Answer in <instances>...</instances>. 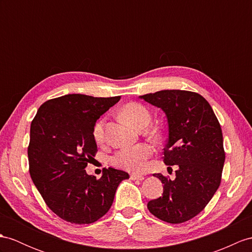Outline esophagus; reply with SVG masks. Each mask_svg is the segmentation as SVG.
<instances>
[{
  "label": "esophagus",
  "mask_w": 252,
  "mask_h": 252,
  "mask_svg": "<svg viewBox=\"0 0 252 252\" xmlns=\"http://www.w3.org/2000/svg\"><path fill=\"white\" fill-rule=\"evenodd\" d=\"M130 180H132V181H143L144 176L140 175V174L132 173V174H130Z\"/></svg>",
  "instance_id": "34e87169"
}]
</instances>
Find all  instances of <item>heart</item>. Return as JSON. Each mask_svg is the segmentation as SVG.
I'll return each instance as SVG.
<instances>
[{
	"mask_svg": "<svg viewBox=\"0 0 252 252\" xmlns=\"http://www.w3.org/2000/svg\"><path fill=\"white\" fill-rule=\"evenodd\" d=\"M121 118L127 124L142 129L151 120L149 110L139 102H129L121 109ZM105 120L101 119L96 122L93 128V137L97 143H101L105 140L103 133ZM152 155V149L146 144H137L133 146L123 147L111 158V162L115 167L128 171H141L145 165V160Z\"/></svg>",
	"mask_w": 252,
	"mask_h": 252,
	"instance_id": "1",
	"label": "heart"
}]
</instances>
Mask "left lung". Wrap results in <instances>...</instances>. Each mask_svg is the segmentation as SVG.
Wrapping results in <instances>:
<instances>
[{
  "instance_id": "obj_1",
  "label": "left lung",
  "mask_w": 252,
  "mask_h": 252,
  "mask_svg": "<svg viewBox=\"0 0 252 252\" xmlns=\"http://www.w3.org/2000/svg\"><path fill=\"white\" fill-rule=\"evenodd\" d=\"M140 98L165 113L163 162L169 169L177 167L173 181L154 174L163 184V193L147 208L165 222H185L204 210L221 182L225 159L221 127L208 101L194 92L163 90Z\"/></svg>"
}]
</instances>
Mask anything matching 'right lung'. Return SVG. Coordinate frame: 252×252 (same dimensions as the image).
I'll return each mask as SVG.
<instances>
[{"label": "right lung", "instance_id": "1", "mask_svg": "<svg viewBox=\"0 0 252 252\" xmlns=\"http://www.w3.org/2000/svg\"><path fill=\"white\" fill-rule=\"evenodd\" d=\"M121 99L68 94L42 103L31 123L30 174L42 199L60 218L76 224L97 221L111 207L124 171L108 168L100 179L85 171L97 144L96 121Z\"/></svg>", "mask_w": 252, "mask_h": 252}]
</instances>
